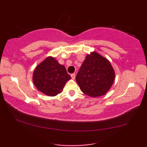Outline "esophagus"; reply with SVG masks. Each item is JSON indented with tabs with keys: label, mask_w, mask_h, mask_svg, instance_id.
I'll list each match as a JSON object with an SVG mask.
<instances>
[{
	"label": "esophagus",
	"mask_w": 147,
	"mask_h": 147,
	"mask_svg": "<svg viewBox=\"0 0 147 147\" xmlns=\"http://www.w3.org/2000/svg\"><path fill=\"white\" fill-rule=\"evenodd\" d=\"M71 78L72 79H74L75 78V77H76V74H75V73H73V74H71Z\"/></svg>",
	"instance_id": "1"
}]
</instances>
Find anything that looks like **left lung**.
Returning <instances> with one entry per match:
<instances>
[{
	"instance_id": "1",
	"label": "left lung",
	"mask_w": 147,
	"mask_h": 147,
	"mask_svg": "<svg viewBox=\"0 0 147 147\" xmlns=\"http://www.w3.org/2000/svg\"><path fill=\"white\" fill-rule=\"evenodd\" d=\"M114 80L115 72L110 61L96 52L86 56L76 77L80 90L91 97L104 95Z\"/></svg>"
}]
</instances>
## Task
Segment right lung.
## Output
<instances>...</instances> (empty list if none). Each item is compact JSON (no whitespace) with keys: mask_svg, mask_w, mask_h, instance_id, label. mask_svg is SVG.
Listing matches in <instances>:
<instances>
[{"mask_svg":"<svg viewBox=\"0 0 147 147\" xmlns=\"http://www.w3.org/2000/svg\"><path fill=\"white\" fill-rule=\"evenodd\" d=\"M71 79L63 65L49 56L35 67L33 74V83L40 92L54 96L63 90L65 84Z\"/></svg>","mask_w":147,"mask_h":147,"instance_id":"obj_1","label":"right lung"}]
</instances>
